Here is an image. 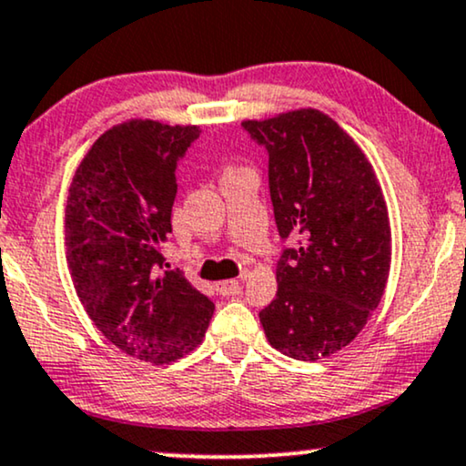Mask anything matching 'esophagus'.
Returning <instances> with one entry per match:
<instances>
[{
    "mask_svg": "<svg viewBox=\"0 0 466 466\" xmlns=\"http://www.w3.org/2000/svg\"><path fill=\"white\" fill-rule=\"evenodd\" d=\"M247 275H240V279H228V281H221V284H217V292L221 294V297H234V294L240 292V284H243Z\"/></svg>",
    "mask_w": 466,
    "mask_h": 466,
    "instance_id": "1",
    "label": "esophagus"
}]
</instances>
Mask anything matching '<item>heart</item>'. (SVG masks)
I'll list each match as a JSON object with an SVG mask.
<instances>
[{"mask_svg":"<svg viewBox=\"0 0 466 466\" xmlns=\"http://www.w3.org/2000/svg\"><path fill=\"white\" fill-rule=\"evenodd\" d=\"M229 172H237V169H229Z\"/></svg>","mask_w":466,"mask_h":466,"instance_id":"obj_1","label":"heart"}]
</instances>
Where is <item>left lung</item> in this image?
<instances>
[{"instance_id":"1","label":"left lung","mask_w":466,"mask_h":466,"mask_svg":"<svg viewBox=\"0 0 466 466\" xmlns=\"http://www.w3.org/2000/svg\"><path fill=\"white\" fill-rule=\"evenodd\" d=\"M243 128L268 152L279 237H299L277 262V297L260 322L273 349L316 361L349 346L379 308L391 264L385 196L363 150L322 111Z\"/></svg>"}]
</instances>
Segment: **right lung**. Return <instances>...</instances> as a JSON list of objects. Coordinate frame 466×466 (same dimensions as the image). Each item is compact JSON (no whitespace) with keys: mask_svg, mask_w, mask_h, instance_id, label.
<instances>
[{"mask_svg":"<svg viewBox=\"0 0 466 466\" xmlns=\"http://www.w3.org/2000/svg\"><path fill=\"white\" fill-rule=\"evenodd\" d=\"M199 127L131 120L105 131L76 167L66 202V260L81 305L127 355L172 363L204 339L215 303L165 270L176 167Z\"/></svg>","mask_w":466,"mask_h":466,"instance_id":"obj_1","label":"right lung"}]
</instances>
